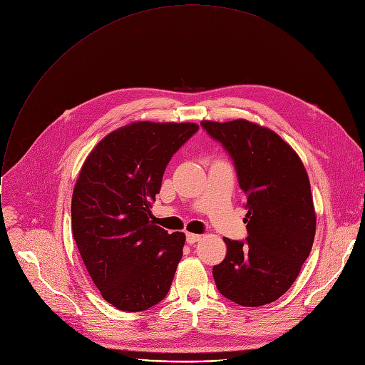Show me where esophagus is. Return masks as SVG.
<instances>
[{
  "label": "esophagus",
  "instance_id": "obj_1",
  "mask_svg": "<svg viewBox=\"0 0 365 365\" xmlns=\"http://www.w3.org/2000/svg\"><path fill=\"white\" fill-rule=\"evenodd\" d=\"M200 238H202V235H199V234H192V232H187V234H186V241H187L190 245L195 244V242H197Z\"/></svg>",
  "mask_w": 365,
  "mask_h": 365
}]
</instances>
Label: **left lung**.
Masks as SVG:
<instances>
[{
    "label": "left lung",
    "mask_w": 365,
    "mask_h": 365,
    "mask_svg": "<svg viewBox=\"0 0 365 365\" xmlns=\"http://www.w3.org/2000/svg\"><path fill=\"white\" fill-rule=\"evenodd\" d=\"M200 124L230 153L247 195L248 237L224 238L227 255L212 270L217 287L241 306L272 303L290 289L315 240L306 169L292 145L267 127L242 118Z\"/></svg>",
    "instance_id": "left-lung-1"
}]
</instances>
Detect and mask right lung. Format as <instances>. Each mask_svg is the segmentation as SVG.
Returning a JSON list of instances; mask_svg holds the SVG:
<instances>
[{"label": "right lung", "instance_id": "right-lung-1", "mask_svg": "<svg viewBox=\"0 0 365 365\" xmlns=\"http://www.w3.org/2000/svg\"><path fill=\"white\" fill-rule=\"evenodd\" d=\"M199 125L135 121L103 137L83 162L72 195V234L108 303L141 312L168 294L185 234L155 225L151 203L172 155Z\"/></svg>", "mask_w": 365, "mask_h": 365}]
</instances>
